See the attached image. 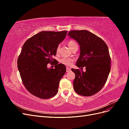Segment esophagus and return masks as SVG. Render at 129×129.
<instances>
[{
	"instance_id": "34e87169",
	"label": "esophagus",
	"mask_w": 129,
	"mask_h": 129,
	"mask_svg": "<svg viewBox=\"0 0 129 129\" xmlns=\"http://www.w3.org/2000/svg\"><path fill=\"white\" fill-rule=\"evenodd\" d=\"M71 69L69 68V67H67V68H66V72H71Z\"/></svg>"
}]
</instances>
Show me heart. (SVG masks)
I'll use <instances>...</instances> for the list:
<instances>
[{"label":"heart","mask_w":129,"mask_h":129,"mask_svg":"<svg viewBox=\"0 0 129 129\" xmlns=\"http://www.w3.org/2000/svg\"><path fill=\"white\" fill-rule=\"evenodd\" d=\"M67 45L68 46L69 48L71 50H72V49L75 46H78L77 43L74 40L68 41L67 42ZM59 50H60V47H58L56 49V53H58L59 52ZM60 61L62 64H63L66 66H71L73 64L74 60L72 58H62L60 60Z\"/></svg>","instance_id":"heart-1"}]
</instances>
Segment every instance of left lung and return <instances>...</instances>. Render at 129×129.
Here are the masks:
<instances>
[{"mask_svg":"<svg viewBox=\"0 0 129 129\" xmlns=\"http://www.w3.org/2000/svg\"><path fill=\"white\" fill-rule=\"evenodd\" d=\"M68 36L80 45V55L76 65L85 67L86 72L72 69L75 74L73 86L75 92L81 96H90L103 87L110 72L111 58L105 42L89 31L71 30Z\"/></svg>","mask_w":129,"mask_h":129,"instance_id":"1","label":"left lung"}]
</instances>
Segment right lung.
<instances>
[{
  "instance_id": "obj_1",
  "label": "right lung",
  "mask_w": 129,
  "mask_h": 129,
  "mask_svg": "<svg viewBox=\"0 0 129 129\" xmlns=\"http://www.w3.org/2000/svg\"><path fill=\"white\" fill-rule=\"evenodd\" d=\"M67 31H42L28 39L22 46L17 63L22 82L31 94L42 99L55 96L66 66L58 63L53 56L58 44L63 41ZM54 62L55 69H48Z\"/></svg>"
}]
</instances>
